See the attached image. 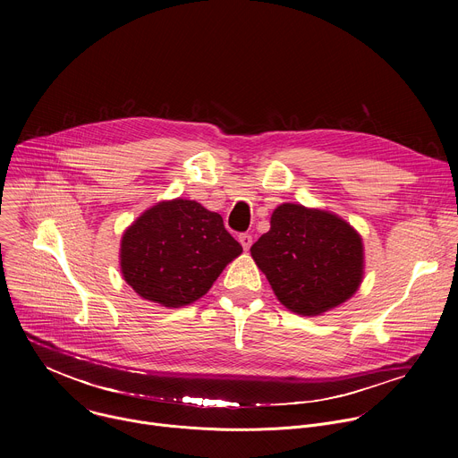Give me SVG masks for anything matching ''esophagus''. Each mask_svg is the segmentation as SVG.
<instances>
[{
	"instance_id": "34e87169",
	"label": "esophagus",
	"mask_w": 458,
	"mask_h": 458,
	"mask_svg": "<svg viewBox=\"0 0 458 458\" xmlns=\"http://www.w3.org/2000/svg\"><path fill=\"white\" fill-rule=\"evenodd\" d=\"M239 242H241V246L248 251L250 246H251V242H253V239H251L250 233H241V235H239Z\"/></svg>"
}]
</instances>
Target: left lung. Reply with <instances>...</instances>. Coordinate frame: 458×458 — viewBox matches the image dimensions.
Wrapping results in <instances>:
<instances>
[{
    "label": "left lung",
    "mask_w": 458,
    "mask_h": 458,
    "mask_svg": "<svg viewBox=\"0 0 458 458\" xmlns=\"http://www.w3.org/2000/svg\"><path fill=\"white\" fill-rule=\"evenodd\" d=\"M250 251L279 302L302 317L341 306L364 277L360 233L328 210L279 205Z\"/></svg>",
    "instance_id": "left-lung-1"
}]
</instances>
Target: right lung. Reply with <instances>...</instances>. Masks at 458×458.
I'll use <instances>...</instances> for the list:
<instances>
[{"instance_id": "1", "label": "right lung", "mask_w": 458, "mask_h": 458, "mask_svg": "<svg viewBox=\"0 0 458 458\" xmlns=\"http://www.w3.org/2000/svg\"><path fill=\"white\" fill-rule=\"evenodd\" d=\"M241 253L217 212L177 198L156 203L123 232L119 267L145 301L182 308L201 299Z\"/></svg>"}]
</instances>
